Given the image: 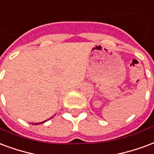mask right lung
<instances>
[{"label":"right lung","instance_id":"right-lung-1","mask_svg":"<svg viewBox=\"0 0 154 154\" xmlns=\"http://www.w3.org/2000/svg\"><path fill=\"white\" fill-rule=\"evenodd\" d=\"M52 117H53V116H51V118H49V119H48V120H50V119H51V118H52ZM47 121H48V120H47ZM47 121H44V122H40V123H34V124H33V123H32V125H39V124H42V123H44V122H47Z\"/></svg>","mask_w":154,"mask_h":154}]
</instances>
